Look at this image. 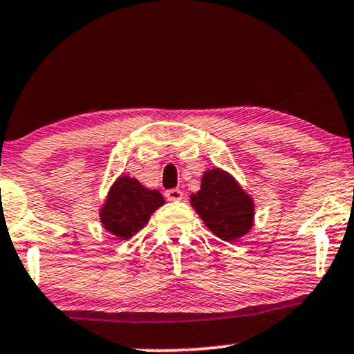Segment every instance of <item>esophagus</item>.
Returning <instances> with one entry per match:
<instances>
[{
	"instance_id": "esophagus-1",
	"label": "esophagus",
	"mask_w": 354,
	"mask_h": 354,
	"mask_svg": "<svg viewBox=\"0 0 354 354\" xmlns=\"http://www.w3.org/2000/svg\"><path fill=\"white\" fill-rule=\"evenodd\" d=\"M165 196H167L168 201H173V203H178V201L183 199V196H185V192L181 189H168L165 192Z\"/></svg>"
}]
</instances>
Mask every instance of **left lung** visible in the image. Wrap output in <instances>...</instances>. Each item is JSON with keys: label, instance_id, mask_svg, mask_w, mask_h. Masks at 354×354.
<instances>
[{"label": "left lung", "instance_id": "left-lung-1", "mask_svg": "<svg viewBox=\"0 0 354 354\" xmlns=\"http://www.w3.org/2000/svg\"><path fill=\"white\" fill-rule=\"evenodd\" d=\"M191 204L214 235L235 241L253 227L254 203L239 181L221 168L207 169L201 189L191 194Z\"/></svg>", "mask_w": 354, "mask_h": 354}]
</instances>
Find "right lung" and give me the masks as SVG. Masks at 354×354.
<instances>
[{
  "label": "right lung",
  "mask_w": 354,
  "mask_h": 354,
  "mask_svg": "<svg viewBox=\"0 0 354 354\" xmlns=\"http://www.w3.org/2000/svg\"><path fill=\"white\" fill-rule=\"evenodd\" d=\"M163 204V196L156 189L142 186L136 178L119 176L100 210L101 223L118 239L127 240L144 229L151 214Z\"/></svg>",
  "instance_id": "1"
}]
</instances>
